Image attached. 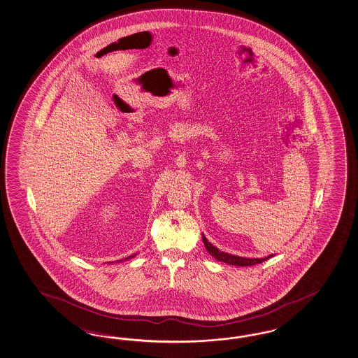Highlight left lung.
Wrapping results in <instances>:
<instances>
[{"label":"left lung","mask_w":358,"mask_h":358,"mask_svg":"<svg viewBox=\"0 0 358 358\" xmlns=\"http://www.w3.org/2000/svg\"><path fill=\"white\" fill-rule=\"evenodd\" d=\"M202 240H203L204 246L207 249V252H210L213 257H215L219 262H224L228 264H233V266H240V267H245V266H254L262 262L270 259L271 257H273V254H271L268 257L264 258H242V257H237V255H232L228 252H220L216 246H213L211 242L207 241V238L202 234Z\"/></svg>","instance_id":"left-lung-1"}]
</instances>
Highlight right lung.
<instances>
[{
    "label": "right lung",
    "mask_w": 358,
    "mask_h": 358,
    "mask_svg": "<svg viewBox=\"0 0 358 358\" xmlns=\"http://www.w3.org/2000/svg\"><path fill=\"white\" fill-rule=\"evenodd\" d=\"M129 258H130V257H129Z\"/></svg>",
    "instance_id": "obj_1"
}]
</instances>
